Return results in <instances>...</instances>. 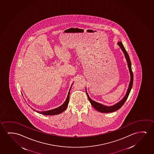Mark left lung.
I'll use <instances>...</instances> for the list:
<instances>
[{"instance_id":"left-lung-1","label":"left lung","mask_w":154,"mask_h":154,"mask_svg":"<svg viewBox=\"0 0 154 154\" xmlns=\"http://www.w3.org/2000/svg\"><path fill=\"white\" fill-rule=\"evenodd\" d=\"M117 44L119 46V47L122 49V51L124 53L125 57L126 59V61L127 62V65H128V67L129 68V73H130V81L129 84V86H128V88L127 89V91L126 92V94L125 95L122 100L120 101L119 102H118L117 103L113 105L112 106H104L102 104H101L100 103H98L97 102H95L94 100H92L91 98L89 97V94H88L87 92V89L85 88V91H86V93H87V96L88 97L90 102L91 103V105L93 106L94 108L95 109L99 111L100 112L102 113H109L112 112L114 111L118 110V109L120 108L123 105H124L125 102H126V100L127 99L129 94L130 93V91L132 88V85H133V81H134V75H133V73H132V69H131V61H130V58L129 57L128 53L125 50V48L124 47L123 44L121 42H118Z\"/></svg>"}]
</instances>
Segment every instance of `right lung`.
I'll list each match as a JSON object with an SVG mask.
<instances>
[{"mask_svg":"<svg viewBox=\"0 0 154 154\" xmlns=\"http://www.w3.org/2000/svg\"><path fill=\"white\" fill-rule=\"evenodd\" d=\"M72 86V85H71V87L69 89V91L67 94V97L65 100V102L63 103V104H62L61 106L57 107V108L52 109V110H50L48 111H39L36 110L34 109H32V110L34 111H35L36 112L40 113V114H43L44 115H59L61 113L63 112L64 111L66 110V109L67 108V106L69 104V91L71 89V87Z\"/></svg>","mask_w":154,"mask_h":154,"instance_id":"obj_1","label":"right lung"}]
</instances>
